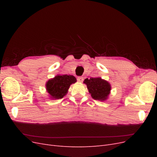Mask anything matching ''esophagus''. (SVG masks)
Returning a JSON list of instances; mask_svg holds the SVG:
<instances>
[{
  "label": "esophagus",
  "instance_id": "34e87169",
  "mask_svg": "<svg viewBox=\"0 0 157 157\" xmlns=\"http://www.w3.org/2000/svg\"><path fill=\"white\" fill-rule=\"evenodd\" d=\"M83 80H84V78L82 77H77V80L79 82H82Z\"/></svg>",
  "mask_w": 157,
  "mask_h": 157
}]
</instances>
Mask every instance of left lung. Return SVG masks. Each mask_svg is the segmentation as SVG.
Masks as SVG:
<instances>
[{
    "mask_svg": "<svg viewBox=\"0 0 157 157\" xmlns=\"http://www.w3.org/2000/svg\"><path fill=\"white\" fill-rule=\"evenodd\" d=\"M84 83L86 84L89 93L96 100L105 101L110 94V84L100 77L86 78Z\"/></svg>",
    "mask_w": 157,
    "mask_h": 157,
    "instance_id": "8db88e82",
    "label": "left lung"
}]
</instances>
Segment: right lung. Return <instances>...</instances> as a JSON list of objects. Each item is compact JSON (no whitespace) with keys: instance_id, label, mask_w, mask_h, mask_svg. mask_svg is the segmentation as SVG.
I'll return each mask as SVG.
<instances>
[{"instance_id":"1","label":"right lung","mask_w":157,"mask_h":157,"mask_svg":"<svg viewBox=\"0 0 157 157\" xmlns=\"http://www.w3.org/2000/svg\"><path fill=\"white\" fill-rule=\"evenodd\" d=\"M77 82V79L73 75H57L50 79L46 84V91L52 99H61L67 94L71 84Z\"/></svg>"}]
</instances>
